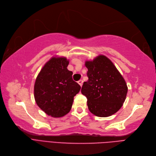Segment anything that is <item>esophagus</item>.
Returning <instances> with one entry per match:
<instances>
[{
    "instance_id": "1",
    "label": "esophagus",
    "mask_w": 156,
    "mask_h": 156,
    "mask_svg": "<svg viewBox=\"0 0 156 156\" xmlns=\"http://www.w3.org/2000/svg\"><path fill=\"white\" fill-rule=\"evenodd\" d=\"M78 84L80 85V86H82V85H83V80H80L79 81H78Z\"/></svg>"
}]
</instances>
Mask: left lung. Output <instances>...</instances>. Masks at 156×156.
Wrapping results in <instances>:
<instances>
[{
  "mask_svg": "<svg viewBox=\"0 0 156 156\" xmlns=\"http://www.w3.org/2000/svg\"><path fill=\"white\" fill-rule=\"evenodd\" d=\"M88 80L81 92L87 99L89 111L100 117L111 116L122 106L128 87L122 75L111 60L100 55L85 62Z\"/></svg>",
  "mask_w": 156,
  "mask_h": 156,
  "instance_id": "obj_1",
  "label": "left lung"
}]
</instances>
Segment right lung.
Here are the masks:
<instances>
[{
	"instance_id": "1",
	"label": "right lung",
	"mask_w": 156,
	"mask_h": 156,
	"mask_svg": "<svg viewBox=\"0 0 156 156\" xmlns=\"http://www.w3.org/2000/svg\"><path fill=\"white\" fill-rule=\"evenodd\" d=\"M67 58H52L39 73L34 85V98L43 111L52 117H62L71 110L80 85L67 69Z\"/></svg>"
}]
</instances>
